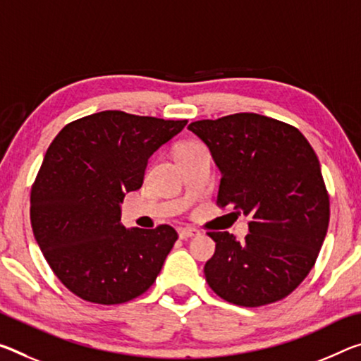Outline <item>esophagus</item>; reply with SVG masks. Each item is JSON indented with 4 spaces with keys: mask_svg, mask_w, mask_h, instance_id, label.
Wrapping results in <instances>:
<instances>
[{
    "mask_svg": "<svg viewBox=\"0 0 361 361\" xmlns=\"http://www.w3.org/2000/svg\"><path fill=\"white\" fill-rule=\"evenodd\" d=\"M196 234H199V231L194 230V228H181V230H178L180 239H190L192 236H196Z\"/></svg>",
    "mask_w": 361,
    "mask_h": 361,
    "instance_id": "34e87169",
    "label": "esophagus"
}]
</instances>
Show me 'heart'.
<instances>
[{"label": "heart", "mask_w": 361, "mask_h": 361, "mask_svg": "<svg viewBox=\"0 0 361 361\" xmlns=\"http://www.w3.org/2000/svg\"><path fill=\"white\" fill-rule=\"evenodd\" d=\"M192 146H197V145H196V142H188V145H183V146H180V147H178V151H180V149H188V147H192Z\"/></svg>", "instance_id": "heart-1"}]
</instances>
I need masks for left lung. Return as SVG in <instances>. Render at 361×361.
<instances>
[{"instance_id":"left-lung-1","label":"left lung","mask_w":361,"mask_h":361,"mask_svg":"<svg viewBox=\"0 0 361 361\" xmlns=\"http://www.w3.org/2000/svg\"><path fill=\"white\" fill-rule=\"evenodd\" d=\"M221 171L219 207L249 216L239 243L210 231L215 254L205 281L223 300L260 307L284 299L317 262L329 225L319 160L293 125L254 112L190 123Z\"/></svg>"}]
</instances>
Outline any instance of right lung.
<instances>
[{
  "label": "right lung",
  "instance_id": "1",
  "mask_svg": "<svg viewBox=\"0 0 361 361\" xmlns=\"http://www.w3.org/2000/svg\"><path fill=\"white\" fill-rule=\"evenodd\" d=\"M188 120L102 111L67 123L32 186L33 236L48 265L80 299L116 305L145 294L178 234L120 223L125 194L140 190L149 159Z\"/></svg>",
  "mask_w": 361,
  "mask_h": 361
}]
</instances>
